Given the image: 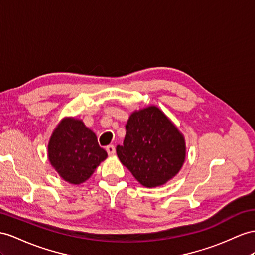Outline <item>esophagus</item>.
<instances>
[{"label": "esophagus", "instance_id": "1", "mask_svg": "<svg viewBox=\"0 0 255 255\" xmlns=\"http://www.w3.org/2000/svg\"><path fill=\"white\" fill-rule=\"evenodd\" d=\"M106 149H107V152H108L109 155H113V154L115 153V146L112 145V144L108 145V146L106 147Z\"/></svg>", "mask_w": 255, "mask_h": 255}]
</instances>
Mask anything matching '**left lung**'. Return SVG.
<instances>
[{
  "instance_id": "obj_1",
  "label": "left lung",
  "mask_w": 255,
  "mask_h": 255,
  "mask_svg": "<svg viewBox=\"0 0 255 255\" xmlns=\"http://www.w3.org/2000/svg\"><path fill=\"white\" fill-rule=\"evenodd\" d=\"M116 153L142 185L156 187L180 171L185 159V142L158 108L148 107L130 115L125 140L116 146Z\"/></svg>"
}]
</instances>
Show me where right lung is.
Wrapping results in <instances>:
<instances>
[{
	"instance_id": "add662e5",
	"label": "right lung",
	"mask_w": 255,
	"mask_h": 255,
	"mask_svg": "<svg viewBox=\"0 0 255 255\" xmlns=\"http://www.w3.org/2000/svg\"><path fill=\"white\" fill-rule=\"evenodd\" d=\"M108 157L96 134L82 121L65 119L55 129L48 144V158L60 177L81 184Z\"/></svg>"
}]
</instances>
